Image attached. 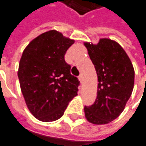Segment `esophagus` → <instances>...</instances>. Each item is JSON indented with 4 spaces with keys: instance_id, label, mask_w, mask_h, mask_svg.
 <instances>
[{
    "instance_id": "esophagus-1",
    "label": "esophagus",
    "mask_w": 146,
    "mask_h": 146,
    "mask_svg": "<svg viewBox=\"0 0 146 146\" xmlns=\"http://www.w3.org/2000/svg\"><path fill=\"white\" fill-rule=\"evenodd\" d=\"M79 80H80V83L82 84V83H83V76H82V75H80V76H79Z\"/></svg>"
}]
</instances>
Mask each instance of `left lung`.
<instances>
[{"instance_id":"8db88e82","label":"left lung","mask_w":146,"mask_h":146,"mask_svg":"<svg viewBox=\"0 0 146 146\" xmlns=\"http://www.w3.org/2000/svg\"><path fill=\"white\" fill-rule=\"evenodd\" d=\"M84 46L94 65L98 81L95 102L84 106L85 117L93 124H107L122 113L131 95L134 68L123 48L111 39H100L97 45L85 42Z\"/></svg>"}]
</instances>
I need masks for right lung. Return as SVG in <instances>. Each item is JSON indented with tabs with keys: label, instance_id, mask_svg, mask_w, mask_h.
Here are the masks:
<instances>
[{
	"label": "right lung",
	"instance_id": "add662e5",
	"mask_svg": "<svg viewBox=\"0 0 146 146\" xmlns=\"http://www.w3.org/2000/svg\"><path fill=\"white\" fill-rule=\"evenodd\" d=\"M74 40L51 30L34 38L25 49L18 77L26 104L42 121L62 117L69 102L77 95L80 80L70 74L65 61Z\"/></svg>",
	"mask_w": 146,
	"mask_h": 146
}]
</instances>
